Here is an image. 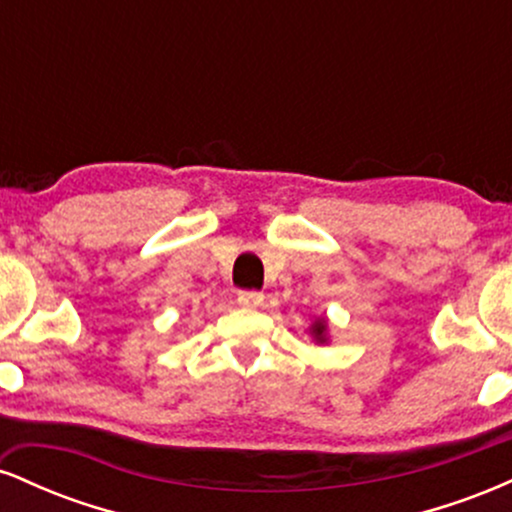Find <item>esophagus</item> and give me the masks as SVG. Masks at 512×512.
Returning a JSON list of instances; mask_svg holds the SVG:
<instances>
[{"instance_id":"esophagus-1","label":"esophagus","mask_w":512,"mask_h":512,"mask_svg":"<svg viewBox=\"0 0 512 512\" xmlns=\"http://www.w3.org/2000/svg\"><path fill=\"white\" fill-rule=\"evenodd\" d=\"M238 303L243 305V308H260V305L264 303V296L257 291H240Z\"/></svg>"}]
</instances>
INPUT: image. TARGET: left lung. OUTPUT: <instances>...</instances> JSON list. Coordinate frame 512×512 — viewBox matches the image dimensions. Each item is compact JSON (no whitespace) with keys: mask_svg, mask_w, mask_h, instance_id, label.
<instances>
[{"mask_svg":"<svg viewBox=\"0 0 512 512\" xmlns=\"http://www.w3.org/2000/svg\"><path fill=\"white\" fill-rule=\"evenodd\" d=\"M310 337H313L315 344H327L330 342V322H327L325 315H317L308 327Z\"/></svg>","mask_w":512,"mask_h":512,"instance_id":"8db88e82","label":"left lung"}]
</instances>
